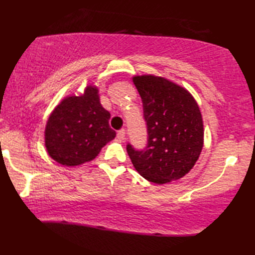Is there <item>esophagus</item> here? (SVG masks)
Listing matches in <instances>:
<instances>
[{
    "label": "esophagus",
    "mask_w": 255,
    "mask_h": 255,
    "mask_svg": "<svg viewBox=\"0 0 255 255\" xmlns=\"http://www.w3.org/2000/svg\"><path fill=\"white\" fill-rule=\"evenodd\" d=\"M116 137H118L119 141H123L125 139V130H120L118 131V135H116Z\"/></svg>",
    "instance_id": "esophagus-1"
}]
</instances>
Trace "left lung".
<instances>
[{"label": "left lung", "instance_id": "8db88e82", "mask_svg": "<svg viewBox=\"0 0 255 255\" xmlns=\"http://www.w3.org/2000/svg\"><path fill=\"white\" fill-rule=\"evenodd\" d=\"M148 130V145L127 150L135 170L151 182L163 185L186 176L204 145V124L194 96L164 77L134 76Z\"/></svg>", "mask_w": 255, "mask_h": 255}]
</instances>
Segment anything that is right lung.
I'll list each match as a JSON object with an SVG mask.
<instances>
[{
	"label": "right lung",
	"instance_id": "1",
	"mask_svg": "<svg viewBox=\"0 0 255 255\" xmlns=\"http://www.w3.org/2000/svg\"><path fill=\"white\" fill-rule=\"evenodd\" d=\"M110 118L96 86L88 85L82 95L65 97L49 115L44 128L48 154L66 167L92 161L116 135Z\"/></svg>",
	"mask_w": 255,
	"mask_h": 255
}]
</instances>
